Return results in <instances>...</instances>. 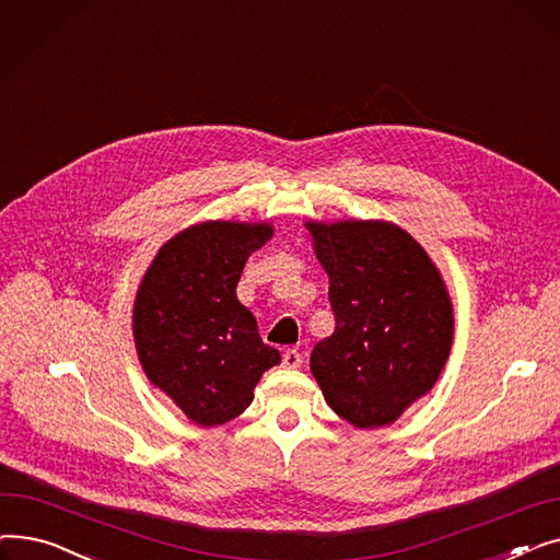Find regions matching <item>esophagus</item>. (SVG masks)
I'll return each mask as SVG.
<instances>
[{
	"label": "esophagus",
	"mask_w": 560,
	"mask_h": 560,
	"mask_svg": "<svg viewBox=\"0 0 560 560\" xmlns=\"http://www.w3.org/2000/svg\"><path fill=\"white\" fill-rule=\"evenodd\" d=\"M281 361H283V368H300L302 365V354L298 349H285L283 351V357H281Z\"/></svg>",
	"instance_id": "1"
}]
</instances>
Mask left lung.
<instances>
[{"label":"left lung","instance_id":"1","mask_svg":"<svg viewBox=\"0 0 560 560\" xmlns=\"http://www.w3.org/2000/svg\"><path fill=\"white\" fill-rule=\"evenodd\" d=\"M308 231L336 315V331L313 347L311 372L347 422L390 424L431 390L450 357L445 283L427 252L390 222H311Z\"/></svg>","mask_w":560,"mask_h":560}]
</instances>
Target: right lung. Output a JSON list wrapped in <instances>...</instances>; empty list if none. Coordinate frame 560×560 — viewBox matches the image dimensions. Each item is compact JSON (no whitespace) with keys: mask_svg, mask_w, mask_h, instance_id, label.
<instances>
[{"mask_svg":"<svg viewBox=\"0 0 560 560\" xmlns=\"http://www.w3.org/2000/svg\"><path fill=\"white\" fill-rule=\"evenodd\" d=\"M270 238V224H195L161 247L140 283L133 308L140 363L201 427L241 416L260 374L281 361L235 298L247 258Z\"/></svg>","mask_w":560,"mask_h":560,"instance_id":"add662e5","label":"right lung"}]
</instances>
